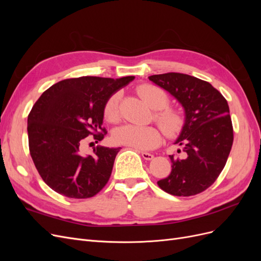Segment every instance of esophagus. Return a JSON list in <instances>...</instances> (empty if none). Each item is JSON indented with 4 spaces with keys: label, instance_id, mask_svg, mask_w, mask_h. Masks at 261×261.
<instances>
[{
    "label": "esophagus",
    "instance_id": "esophagus-1",
    "mask_svg": "<svg viewBox=\"0 0 261 261\" xmlns=\"http://www.w3.org/2000/svg\"><path fill=\"white\" fill-rule=\"evenodd\" d=\"M141 153V156L144 158L145 160H148V161H150V160H152L153 159V154H151V153H149V152H145V151H141L140 152Z\"/></svg>",
    "mask_w": 261,
    "mask_h": 261
}]
</instances>
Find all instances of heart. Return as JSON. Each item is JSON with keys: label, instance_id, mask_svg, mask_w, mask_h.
I'll return each mask as SVG.
<instances>
[{"label": "heart", "instance_id": "b5f03b06", "mask_svg": "<svg viewBox=\"0 0 261 261\" xmlns=\"http://www.w3.org/2000/svg\"><path fill=\"white\" fill-rule=\"evenodd\" d=\"M139 96L154 110L153 118L167 136H175L181 130L185 123L184 115L179 110L167 107L169 105V94L161 87L145 84L138 87ZM118 93H113L107 101L103 109L105 118L110 123H115L120 118L118 110ZM161 132L154 126L123 125L114 129L112 139L116 145L127 146L138 150L152 149L160 144Z\"/></svg>", "mask_w": 261, "mask_h": 261}]
</instances>
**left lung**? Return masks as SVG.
<instances>
[{"label": "left lung", "instance_id": "obj_1", "mask_svg": "<svg viewBox=\"0 0 261 261\" xmlns=\"http://www.w3.org/2000/svg\"><path fill=\"white\" fill-rule=\"evenodd\" d=\"M149 80L174 96L186 114L175 141L183 154L170 155L171 174L158 180V186L173 196L202 193L219 177L232 149L233 125L227 101L211 84L191 75L167 73Z\"/></svg>", "mask_w": 261, "mask_h": 261}]
</instances>
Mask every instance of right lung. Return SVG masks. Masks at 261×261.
<instances>
[{
    "label": "right lung",
    "mask_w": 261,
    "mask_h": 261,
    "mask_svg": "<svg viewBox=\"0 0 261 261\" xmlns=\"http://www.w3.org/2000/svg\"><path fill=\"white\" fill-rule=\"evenodd\" d=\"M134 78H68L51 86L36 101L28 114L29 152L38 173L54 192L85 199L107 185L120 148L98 146L93 154L84 156L81 145L91 135L96 143L103 139L107 101Z\"/></svg>",
    "instance_id": "obj_1"
}]
</instances>
